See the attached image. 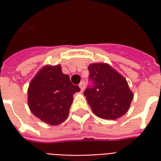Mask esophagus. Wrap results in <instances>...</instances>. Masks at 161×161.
I'll return each mask as SVG.
<instances>
[{
    "label": "esophagus",
    "mask_w": 161,
    "mask_h": 161,
    "mask_svg": "<svg viewBox=\"0 0 161 161\" xmlns=\"http://www.w3.org/2000/svg\"><path fill=\"white\" fill-rule=\"evenodd\" d=\"M79 87H80V89H81V91L83 92V91H84V87H85L84 81H83V82H81L80 84H79Z\"/></svg>",
    "instance_id": "34e87169"
}]
</instances>
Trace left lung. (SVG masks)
Masks as SVG:
<instances>
[{
	"label": "left lung",
	"instance_id": "8db88e82",
	"mask_svg": "<svg viewBox=\"0 0 161 161\" xmlns=\"http://www.w3.org/2000/svg\"><path fill=\"white\" fill-rule=\"evenodd\" d=\"M88 70L92 86H89L84 95L93 113L107 120L125 115L134 97L127 80L108 64H91Z\"/></svg>",
	"mask_w": 161,
	"mask_h": 161
}]
</instances>
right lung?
I'll use <instances>...</instances> for the list:
<instances>
[{"label": "right lung", "instance_id": "add662e5", "mask_svg": "<svg viewBox=\"0 0 161 161\" xmlns=\"http://www.w3.org/2000/svg\"><path fill=\"white\" fill-rule=\"evenodd\" d=\"M79 91L80 88L70 83L59 64L46 65L30 83L28 107L33 115L47 124H61L68 117L73 95Z\"/></svg>", "mask_w": 161, "mask_h": 161}]
</instances>
